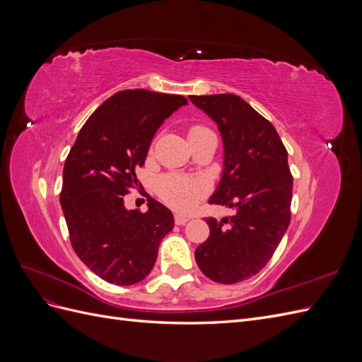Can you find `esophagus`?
Instances as JSON below:
<instances>
[{
    "instance_id": "esophagus-1",
    "label": "esophagus",
    "mask_w": 362,
    "mask_h": 362,
    "mask_svg": "<svg viewBox=\"0 0 362 362\" xmlns=\"http://www.w3.org/2000/svg\"><path fill=\"white\" fill-rule=\"evenodd\" d=\"M190 221V217L189 216H184V214H175V223L177 225H185Z\"/></svg>"
}]
</instances>
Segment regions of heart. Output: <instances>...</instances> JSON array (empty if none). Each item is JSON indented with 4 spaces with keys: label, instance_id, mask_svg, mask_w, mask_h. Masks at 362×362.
<instances>
[{
    "label": "heart",
    "instance_id": "1",
    "mask_svg": "<svg viewBox=\"0 0 362 362\" xmlns=\"http://www.w3.org/2000/svg\"><path fill=\"white\" fill-rule=\"evenodd\" d=\"M211 133L204 125H192L189 139ZM208 192V184L201 178L185 177L180 173H168L157 181V193L163 202L180 211H187Z\"/></svg>",
    "mask_w": 362,
    "mask_h": 362
}]
</instances>
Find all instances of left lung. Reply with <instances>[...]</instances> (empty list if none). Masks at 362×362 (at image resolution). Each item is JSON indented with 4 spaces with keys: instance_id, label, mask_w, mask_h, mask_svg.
<instances>
[{
    "instance_id": "1",
    "label": "left lung",
    "mask_w": 362,
    "mask_h": 362,
    "mask_svg": "<svg viewBox=\"0 0 362 362\" xmlns=\"http://www.w3.org/2000/svg\"><path fill=\"white\" fill-rule=\"evenodd\" d=\"M190 101L217 124L225 146L222 180L208 204L234 210L221 221L206 218L210 237L194 258L214 282L237 284L267 264L290 225L288 154L275 127L243 98L192 95Z\"/></svg>"
}]
</instances>
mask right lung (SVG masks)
Instances as JSON below:
<instances>
[{
  "label": "right lung",
  "mask_w": 362,
  "mask_h": 362,
  "mask_svg": "<svg viewBox=\"0 0 362 362\" xmlns=\"http://www.w3.org/2000/svg\"><path fill=\"white\" fill-rule=\"evenodd\" d=\"M187 104L181 95L145 89L120 90L86 120L63 168L60 205L75 254L101 279L131 286L156 264L173 214L148 198V211L127 210L124 196L140 185L160 125Z\"/></svg>",
  "instance_id": "right-lung-1"
}]
</instances>
